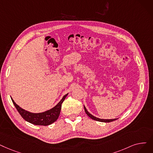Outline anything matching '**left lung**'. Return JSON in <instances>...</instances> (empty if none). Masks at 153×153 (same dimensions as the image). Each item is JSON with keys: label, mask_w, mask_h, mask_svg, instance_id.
Returning <instances> with one entry per match:
<instances>
[{"label": "left lung", "mask_w": 153, "mask_h": 153, "mask_svg": "<svg viewBox=\"0 0 153 153\" xmlns=\"http://www.w3.org/2000/svg\"><path fill=\"white\" fill-rule=\"evenodd\" d=\"M84 110H85V113L87 114V115L91 117V119H94V120H96V121H99V122H104V123H109V122H112V121H114L115 120H116L117 119H99V118H97V117H94V116H92V114H91L89 112L87 111V109H86V108H85L84 106Z\"/></svg>", "instance_id": "left-lung-1"}]
</instances>
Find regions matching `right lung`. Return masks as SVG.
I'll list each match as a JSON object with an SVG mask.
<instances>
[{
	"mask_svg": "<svg viewBox=\"0 0 153 153\" xmlns=\"http://www.w3.org/2000/svg\"><path fill=\"white\" fill-rule=\"evenodd\" d=\"M68 94H65L55 107L41 113H32V112L25 111L20 108L12 98H11V99L19 113L26 121L34 125L48 126L54 123L58 119L61 110V104Z\"/></svg>",
	"mask_w": 153,
	"mask_h": 153,
	"instance_id": "add662e5",
	"label": "right lung"
}]
</instances>
